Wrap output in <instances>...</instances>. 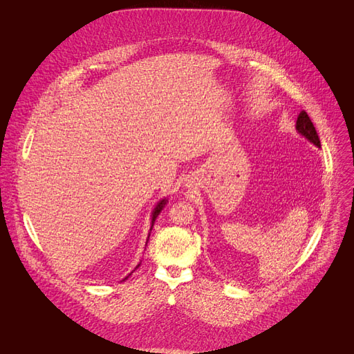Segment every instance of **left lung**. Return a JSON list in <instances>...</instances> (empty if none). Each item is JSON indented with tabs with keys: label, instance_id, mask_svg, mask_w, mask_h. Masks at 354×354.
Segmentation results:
<instances>
[{
	"label": "left lung",
	"instance_id": "8db88e82",
	"mask_svg": "<svg viewBox=\"0 0 354 354\" xmlns=\"http://www.w3.org/2000/svg\"><path fill=\"white\" fill-rule=\"evenodd\" d=\"M297 130L298 133H301L304 137H306L312 144H315L316 147H320V141L319 137L316 134L315 127L309 118V115L306 114V111H301L297 120Z\"/></svg>",
	"mask_w": 354,
	"mask_h": 354
}]
</instances>
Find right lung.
Listing matches in <instances>:
<instances>
[{"instance_id":"right-lung-1","label":"right lung","mask_w":354,"mask_h":354,"mask_svg":"<svg viewBox=\"0 0 354 354\" xmlns=\"http://www.w3.org/2000/svg\"><path fill=\"white\" fill-rule=\"evenodd\" d=\"M165 203H167V201H165V199H164V201H162V202H159V203H158V206H156V207H155V210H153V213H152V226H153V221H155V218H156V217H158V214H159V212H160V210H162V209H164V206H165ZM151 229H152V227H151Z\"/></svg>"}]
</instances>
